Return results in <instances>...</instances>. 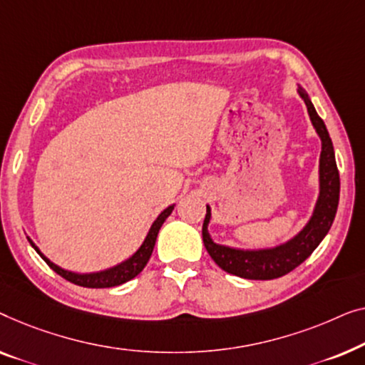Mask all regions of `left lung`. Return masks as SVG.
Listing matches in <instances>:
<instances>
[{
	"mask_svg": "<svg viewBox=\"0 0 365 365\" xmlns=\"http://www.w3.org/2000/svg\"><path fill=\"white\" fill-rule=\"evenodd\" d=\"M299 96L304 101L309 112L311 122L314 125L317 135L321 137L322 150L319 158V197H317L314 212L306 227L286 243L264 250H238L230 246L218 245L208 233V223L212 218V210L207 205V217H205L202 235L203 245L208 255L223 271L230 274L240 276L245 279H274L281 278L297 268L302 261L311 256L324 236L329 232L334 222L339 205V170L336 165V155L329 132L326 129L324 120L317 115L309 96L299 89Z\"/></svg>",
	"mask_w": 365,
	"mask_h": 365,
	"instance_id": "left-lung-1",
	"label": "left lung"
}]
</instances>
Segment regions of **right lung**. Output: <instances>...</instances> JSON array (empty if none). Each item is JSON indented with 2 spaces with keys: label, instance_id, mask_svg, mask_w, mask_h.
<instances>
[{
  "label": "right lung",
  "instance_id": "1",
  "mask_svg": "<svg viewBox=\"0 0 365 365\" xmlns=\"http://www.w3.org/2000/svg\"><path fill=\"white\" fill-rule=\"evenodd\" d=\"M175 205H170V207L163 210V212L158 215L155 222L152 223L150 230H148V233L145 236V240H143V243L140 245V248H138L135 253H133L129 259L122 261L120 264L114 266V268H109V269H104V271H99V273H87V274H79V273H73V271H68V269H63L59 268L58 264H54L53 261H49L46 256L41 253L38 246L33 243V240L28 238V241L31 243V246L36 250V253H38L41 258H43L48 266L53 271H56L59 276H63L64 279L71 281V283L78 284V286H84V287H112V286H119V284H124L127 281H130L135 278V276L140 273V271L145 268V264L148 263V259H150L152 256V251H153V246H155V241H157V235H158V230L163 225V222L168 218V215L172 213V210Z\"/></svg>",
  "mask_w": 365,
  "mask_h": 365
}]
</instances>
